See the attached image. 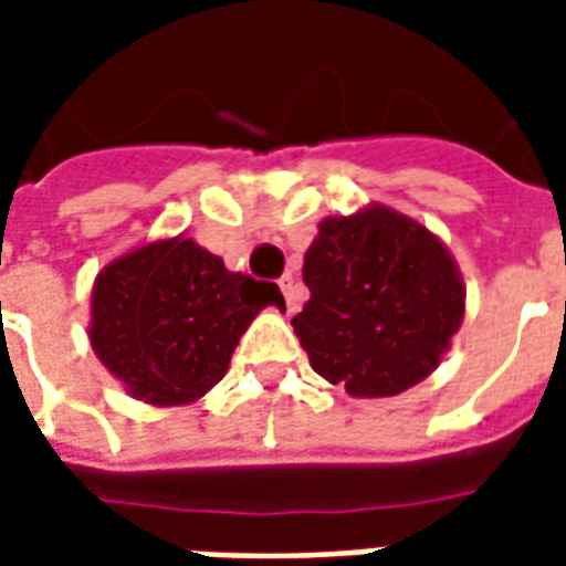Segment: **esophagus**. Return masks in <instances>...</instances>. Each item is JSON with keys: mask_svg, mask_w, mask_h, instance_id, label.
I'll use <instances>...</instances> for the list:
<instances>
[{"mask_svg": "<svg viewBox=\"0 0 566 566\" xmlns=\"http://www.w3.org/2000/svg\"><path fill=\"white\" fill-rule=\"evenodd\" d=\"M279 287H282L284 300H287V308H291V312H296V308H300V287H296L294 275H291V272H287V275H282V279H279Z\"/></svg>", "mask_w": 566, "mask_h": 566, "instance_id": "34e87169", "label": "esophagus"}]
</instances>
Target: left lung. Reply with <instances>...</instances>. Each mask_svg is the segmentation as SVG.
<instances>
[{
  "mask_svg": "<svg viewBox=\"0 0 566 566\" xmlns=\"http://www.w3.org/2000/svg\"><path fill=\"white\" fill-rule=\"evenodd\" d=\"M308 303L294 333L312 369L352 397L424 381L461 331V270L439 235L373 202L318 223L303 260Z\"/></svg>",
  "mask_w": 566,
  "mask_h": 566,
  "instance_id": "obj_1",
  "label": "left lung"
}]
</instances>
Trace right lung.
Wrapping results in <instances>:
<instances>
[{"label":"right lung","mask_w":566,"mask_h":566,"mask_svg":"<svg viewBox=\"0 0 566 566\" xmlns=\"http://www.w3.org/2000/svg\"><path fill=\"white\" fill-rule=\"evenodd\" d=\"M284 306L279 284L230 272L185 233L115 258L91 294V345L124 391L185 406L211 391L260 308Z\"/></svg>","instance_id":"right-lung-1"}]
</instances>
